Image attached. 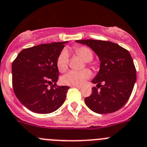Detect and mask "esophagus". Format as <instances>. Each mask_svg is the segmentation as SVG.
I'll list each match as a JSON object with an SVG mask.
<instances>
[{
  "mask_svg": "<svg viewBox=\"0 0 147 147\" xmlns=\"http://www.w3.org/2000/svg\"><path fill=\"white\" fill-rule=\"evenodd\" d=\"M72 87H75V88H81V86H78V85H73V86H71Z\"/></svg>",
  "mask_w": 147,
  "mask_h": 147,
  "instance_id": "34e87169",
  "label": "esophagus"
}]
</instances>
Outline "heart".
<instances>
[{"label": "heart", "instance_id": "1", "mask_svg": "<svg viewBox=\"0 0 147 147\" xmlns=\"http://www.w3.org/2000/svg\"><path fill=\"white\" fill-rule=\"evenodd\" d=\"M73 51L77 55L83 59L86 63H89L93 59V53L86 46L76 45L73 47ZM69 55L67 50H63L58 55L56 66L61 72H64L69 67ZM91 76V72L88 69L82 71H69L61 78V82L64 85H80Z\"/></svg>", "mask_w": 147, "mask_h": 147}]
</instances>
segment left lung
Returning a JSON list of instances; mask_svg holds the SVG:
<instances>
[{
    "label": "left lung",
    "mask_w": 147,
    "mask_h": 147,
    "mask_svg": "<svg viewBox=\"0 0 147 147\" xmlns=\"http://www.w3.org/2000/svg\"><path fill=\"white\" fill-rule=\"evenodd\" d=\"M76 42L92 48L100 61V71L92 80L96 87L85 98L86 105L100 114L119 110L129 100L136 81V69L129 53L108 41L82 39Z\"/></svg>",
    "instance_id": "8db88e82"
}]
</instances>
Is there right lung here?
<instances>
[{"mask_svg":"<svg viewBox=\"0 0 147 147\" xmlns=\"http://www.w3.org/2000/svg\"><path fill=\"white\" fill-rule=\"evenodd\" d=\"M67 42L23 49L13 61L14 94L22 105L34 113H52L65 101L69 86L56 85L59 75L56 60Z\"/></svg>","mask_w":147,"mask_h":147,"instance_id":"1","label":"right lung"}]
</instances>
